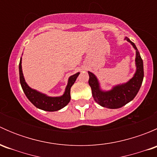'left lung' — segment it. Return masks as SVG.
<instances>
[{
  "label": "left lung",
  "mask_w": 157,
  "mask_h": 157,
  "mask_svg": "<svg viewBox=\"0 0 157 157\" xmlns=\"http://www.w3.org/2000/svg\"><path fill=\"white\" fill-rule=\"evenodd\" d=\"M125 40L131 44L136 51L135 65L136 71L131 79L128 82L121 84L116 85L110 90H102L97 77L94 74L88 71L90 79L89 84L92 90V95L95 102L101 106L108 109H118L134 99L138 93L144 79V64L140 53L134 42H131L128 37Z\"/></svg>",
  "instance_id": "1"
}]
</instances>
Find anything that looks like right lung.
<instances>
[{
  "mask_svg": "<svg viewBox=\"0 0 157 157\" xmlns=\"http://www.w3.org/2000/svg\"><path fill=\"white\" fill-rule=\"evenodd\" d=\"M19 72H20V84L28 99L36 108L48 112H55L60 110L69 103L71 101V88L80 74V73L78 72L69 77L65 91L62 96H48L45 93H40L36 90L31 88L26 83L22 71V58L19 64Z\"/></svg>",
  "mask_w": 157,
  "mask_h": 157,
  "instance_id": "right-lung-1",
  "label": "right lung"
}]
</instances>
